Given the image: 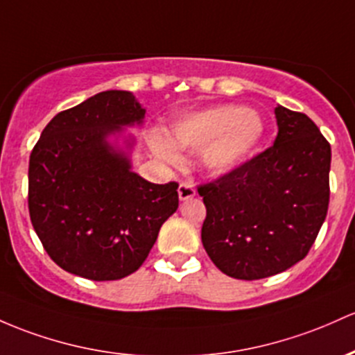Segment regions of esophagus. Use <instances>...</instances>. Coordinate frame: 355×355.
I'll list each match as a JSON object with an SVG mask.
<instances>
[{
	"mask_svg": "<svg viewBox=\"0 0 355 355\" xmlns=\"http://www.w3.org/2000/svg\"><path fill=\"white\" fill-rule=\"evenodd\" d=\"M196 196H197L196 187L189 184V182L180 184V187H178V198H180V200H189V198H193Z\"/></svg>",
	"mask_w": 355,
	"mask_h": 355,
	"instance_id": "esophagus-1",
	"label": "esophagus"
}]
</instances>
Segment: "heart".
Wrapping results in <instances>:
<instances>
[{
  "mask_svg": "<svg viewBox=\"0 0 355 355\" xmlns=\"http://www.w3.org/2000/svg\"><path fill=\"white\" fill-rule=\"evenodd\" d=\"M264 136V123L258 112L244 106H217L190 112L170 128V138L153 133L151 151L168 165L180 163L178 148L202 150V163L210 173L225 175L251 158Z\"/></svg>",
  "mask_w": 355,
  "mask_h": 355,
  "instance_id": "b5f03b06",
  "label": "heart"
}]
</instances>
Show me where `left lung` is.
<instances>
[{"instance_id": "obj_1", "label": "left lung", "mask_w": 355, "mask_h": 355, "mask_svg": "<svg viewBox=\"0 0 355 355\" xmlns=\"http://www.w3.org/2000/svg\"><path fill=\"white\" fill-rule=\"evenodd\" d=\"M272 146L224 177L198 187L202 244L222 272L261 279L309 254L329 209L332 151L303 112L275 107Z\"/></svg>"}]
</instances>
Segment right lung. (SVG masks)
Returning <instances> with one entry per match:
<instances>
[{
    "label": "right lung",
    "mask_w": 355,
    "mask_h": 355,
    "mask_svg": "<svg viewBox=\"0 0 355 355\" xmlns=\"http://www.w3.org/2000/svg\"><path fill=\"white\" fill-rule=\"evenodd\" d=\"M145 112L133 92L104 91L42 131L30 155V219L62 270L94 282L131 275L178 209L177 182L151 184L133 171L135 138L124 128L141 126Z\"/></svg>",
    "instance_id": "right-lung-1"
}]
</instances>
